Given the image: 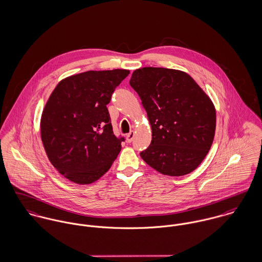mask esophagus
<instances>
[{"label": "esophagus", "instance_id": "obj_1", "mask_svg": "<svg viewBox=\"0 0 262 262\" xmlns=\"http://www.w3.org/2000/svg\"><path fill=\"white\" fill-rule=\"evenodd\" d=\"M133 139H134V132H130V133H128L127 135H126V140H127V142L128 143H131L132 141H133Z\"/></svg>", "mask_w": 262, "mask_h": 262}]
</instances>
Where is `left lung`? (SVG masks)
I'll return each instance as SVG.
<instances>
[{
	"label": "left lung",
	"instance_id": "left-lung-1",
	"mask_svg": "<svg viewBox=\"0 0 262 262\" xmlns=\"http://www.w3.org/2000/svg\"><path fill=\"white\" fill-rule=\"evenodd\" d=\"M130 85L138 94L152 130L142 159L164 176L181 177L194 170L212 146L216 110L191 76L177 70H136Z\"/></svg>",
	"mask_w": 262,
	"mask_h": 262
}]
</instances>
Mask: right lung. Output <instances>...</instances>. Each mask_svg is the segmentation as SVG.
<instances>
[{"instance_id": "1", "label": "right lung", "mask_w": 262, "mask_h": 262, "mask_svg": "<svg viewBox=\"0 0 262 262\" xmlns=\"http://www.w3.org/2000/svg\"><path fill=\"white\" fill-rule=\"evenodd\" d=\"M127 70L90 71L58 82L41 116V139L51 164L78 185L98 181L121 151L107 105Z\"/></svg>"}]
</instances>
